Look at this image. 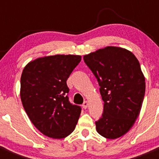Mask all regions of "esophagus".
I'll return each mask as SVG.
<instances>
[{
  "label": "esophagus",
  "mask_w": 159,
  "mask_h": 159,
  "mask_svg": "<svg viewBox=\"0 0 159 159\" xmlns=\"http://www.w3.org/2000/svg\"><path fill=\"white\" fill-rule=\"evenodd\" d=\"M82 106H83V107L84 108V109H86V108L88 107V101H84Z\"/></svg>",
  "instance_id": "1"
}]
</instances>
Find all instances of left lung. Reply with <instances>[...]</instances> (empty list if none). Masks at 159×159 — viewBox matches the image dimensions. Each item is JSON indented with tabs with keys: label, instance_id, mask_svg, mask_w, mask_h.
I'll return each mask as SVG.
<instances>
[{
	"label": "left lung",
	"instance_id": "left-lung-1",
	"mask_svg": "<svg viewBox=\"0 0 159 159\" xmlns=\"http://www.w3.org/2000/svg\"><path fill=\"white\" fill-rule=\"evenodd\" d=\"M99 85L103 112L95 122L100 135L115 139L126 134L139 117L145 78L139 60L124 48L107 47L84 57Z\"/></svg>",
	"mask_w": 159,
	"mask_h": 159
}]
</instances>
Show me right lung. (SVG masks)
<instances>
[{
	"mask_svg": "<svg viewBox=\"0 0 159 159\" xmlns=\"http://www.w3.org/2000/svg\"><path fill=\"white\" fill-rule=\"evenodd\" d=\"M80 56L56 55L33 60L20 78V98L31 122L42 134L63 139L74 130L81 107L71 103L67 80Z\"/></svg>",
	"mask_w": 159,
	"mask_h": 159,
	"instance_id": "add662e5",
	"label": "right lung"
}]
</instances>
